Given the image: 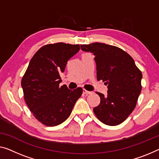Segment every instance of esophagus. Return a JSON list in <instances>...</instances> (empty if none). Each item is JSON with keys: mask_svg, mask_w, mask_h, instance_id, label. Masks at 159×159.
<instances>
[{"mask_svg": "<svg viewBox=\"0 0 159 159\" xmlns=\"http://www.w3.org/2000/svg\"><path fill=\"white\" fill-rule=\"evenodd\" d=\"M83 92H84V93L86 94V95H89V94H92V93H93V92L88 91H86V89H83Z\"/></svg>", "mask_w": 159, "mask_h": 159, "instance_id": "obj_1", "label": "esophagus"}]
</instances>
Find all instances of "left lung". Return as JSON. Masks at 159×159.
Listing matches in <instances>:
<instances>
[{
    "mask_svg": "<svg viewBox=\"0 0 159 159\" xmlns=\"http://www.w3.org/2000/svg\"><path fill=\"white\" fill-rule=\"evenodd\" d=\"M95 56L97 80L108 86L107 96L97 94L100 104L93 108L96 117L108 125L124 122L136 106L141 91L142 73L132 57L116 46L101 43L80 45Z\"/></svg>",
    "mask_w": 159,
    "mask_h": 159,
    "instance_id": "1",
    "label": "left lung"
}]
</instances>
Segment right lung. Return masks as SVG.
I'll return each instance as SVG.
<instances>
[{"mask_svg": "<svg viewBox=\"0 0 159 159\" xmlns=\"http://www.w3.org/2000/svg\"><path fill=\"white\" fill-rule=\"evenodd\" d=\"M79 50V45L65 43L43 46L33 56L21 80L25 103L34 117L47 126L65 121L83 93L80 87L71 91L59 85L61 73Z\"/></svg>", "mask_w": 159, "mask_h": 159, "instance_id": "right-lung-1", "label": "right lung"}]
</instances>
